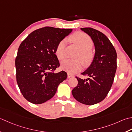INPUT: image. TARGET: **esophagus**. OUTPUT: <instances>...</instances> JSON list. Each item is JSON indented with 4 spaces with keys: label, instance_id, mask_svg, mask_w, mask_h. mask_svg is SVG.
Returning a JSON list of instances; mask_svg holds the SVG:
<instances>
[{
    "label": "esophagus",
    "instance_id": "obj_1",
    "mask_svg": "<svg viewBox=\"0 0 132 132\" xmlns=\"http://www.w3.org/2000/svg\"><path fill=\"white\" fill-rule=\"evenodd\" d=\"M74 77L73 75H72L71 74L69 73H68V78H71V77Z\"/></svg>",
    "mask_w": 132,
    "mask_h": 132
}]
</instances>
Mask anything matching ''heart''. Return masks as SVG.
I'll return each instance as SVG.
<instances>
[{"label":"heart","instance_id":"heart-1","mask_svg":"<svg viewBox=\"0 0 132 132\" xmlns=\"http://www.w3.org/2000/svg\"><path fill=\"white\" fill-rule=\"evenodd\" d=\"M69 39L77 44L81 50L77 56V60L66 59L61 62V67L64 70L71 73H75L80 71L83 66L90 64L93 58L91 49L93 42L89 36L82 32H76L70 36ZM66 41L62 40L59 42L56 46L55 54L59 60H63L66 57ZM83 63H82V62Z\"/></svg>","mask_w":132,"mask_h":132}]
</instances>
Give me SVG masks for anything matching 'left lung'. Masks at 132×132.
I'll return each mask as SVG.
<instances>
[{
	"instance_id": "8db88e82",
	"label": "left lung",
	"mask_w": 132,
	"mask_h": 132,
	"mask_svg": "<svg viewBox=\"0 0 132 132\" xmlns=\"http://www.w3.org/2000/svg\"><path fill=\"white\" fill-rule=\"evenodd\" d=\"M81 29L92 39L95 53L91 65L81 74L89 78L82 79L76 77L78 85L72 90V94L82 104L92 105L104 100L110 91L117 69V53L102 32L91 27Z\"/></svg>"
}]
</instances>
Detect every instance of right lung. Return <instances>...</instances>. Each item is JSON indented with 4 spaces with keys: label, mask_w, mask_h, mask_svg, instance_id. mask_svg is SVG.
I'll list each match as a JSON object with an SVG mask.
<instances>
[{
    "label": "right lung",
    "mask_w": 132,
    "mask_h": 132,
    "mask_svg": "<svg viewBox=\"0 0 132 132\" xmlns=\"http://www.w3.org/2000/svg\"><path fill=\"white\" fill-rule=\"evenodd\" d=\"M72 30L44 27L30 33L20 45L15 59L16 82L28 101L34 104L46 102L67 78L65 71L54 73L60 66L55 50Z\"/></svg>",
    "instance_id": "add662e5"
}]
</instances>
